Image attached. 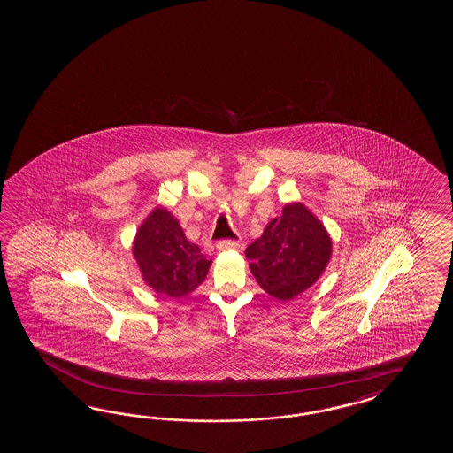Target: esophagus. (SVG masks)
Listing matches in <instances>:
<instances>
[{
	"label": "esophagus",
	"instance_id": "obj_1",
	"mask_svg": "<svg viewBox=\"0 0 453 453\" xmlns=\"http://www.w3.org/2000/svg\"><path fill=\"white\" fill-rule=\"evenodd\" d=\"M238 246H240V242L236 240H222L217 242V250H236Z\"/></svg>",
	"mask_w": 453,
	"mask_h": 453
}]
</instances>
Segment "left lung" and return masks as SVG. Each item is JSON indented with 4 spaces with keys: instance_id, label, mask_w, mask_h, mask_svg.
<instances>
[{
    "instance_id": "1",
    "label": "left lung",
    "mask_w": 453,
    "mask_h": 453,
    "mask_svg": "<svg viewBox=\"0 0 453 453\" xmlns=\"http://www.w3.org/2000/svg\"><path fill=\"white\" fill-rule=\"evenodd\" d=\"M332 240L318 217L303 203H288L246 250L260 288L288 301L312 287L327 267Z\"/></svg>"
}]
</instances>
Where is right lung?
Here are the masks:
<instances>
[{
	"label": "right lung",
	"mask_w": 453,
	"mask_h": 453,
	"mask_svg": "<svg viewBox=\"0 0 453 453\" xmlns=\"http://www.w3.org/2000/svg\"><path fill=\"white\" fill-rule=\"evenodd\" d=\"M133 254L145 283L155 293L183 298L203 283L212 260L186 240L172 213L157 207L139 226Z\"/></svg>",
	"instance_id": "right-lung-1"
}]
</instances>
